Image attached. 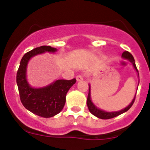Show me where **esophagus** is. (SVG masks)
I'll list each match as a JSON object with an SVG mask.
<instances>
[{
	"label": "esophagus",
	"mask_w": 150,
	"mask_h": 150,
	"mask_svg": "<svg viewBox=\"0 0 150 150\" xmlns=\"http://www.w3.org/2000/svg\"><path fill=\"white\" fill-rule=\"evenodd\" d=\"M76 79V81H81V80H83V76H82V75H77Z\"/></svg>",
	"instance_id": "34e87169"
}]
</instances>
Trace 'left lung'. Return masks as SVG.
I'll return each mask as SVG.
<instances>
[{
  "label": "left lung",
  "instance_id": "left-lung-1",
  "mask_svg": "<svg viewBox=\"0 0 150 150\" xmlns=\"http://www.w3.org/2000/svg\"><path fill=\"white\" fill-rule=\"evenodd\" d=\"M122 58L124 59H126V60H128V62H130L132 64L134 68V70L136 71V72H137V76H139V73L138 71H137V67H136V64H135L134 59V57L132 56V54L130 53V52H128L125 51L124 52L122 53ZM135 97H136V94H135L133 100H132V101L130 103L129 105H128L126 107L123 108L121 110L113 111V112H107V111H105L104 110H101L100 109V108H98V107H97V106H95V104L92 102L91 98V85L88 84V98H87V106H88V110L90 111V112H91V114H93L95 116L99 118V119H101V120H108V119H112V118H114L116 117V116H119V115H121L122 114V113H124V112H127V111L132 107V106L133 105L134 102Z\"/></svg>",
  "mask_w": 150,
  "mask_h": 150
}]
</instances>
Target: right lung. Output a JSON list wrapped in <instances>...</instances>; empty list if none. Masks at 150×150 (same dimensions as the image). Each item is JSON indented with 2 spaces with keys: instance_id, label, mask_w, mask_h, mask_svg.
I'll list each match as a JSON object with an SVG mask.
<instances>
[{
  "instance_id": "obj_1",
  "label": "right lung",
  "mask_w": 150,
  "mask_h": 150,
  "mask_svg": "<svg viewBox=\"0 0 150 150\" xmlns=\"http://www.w3.org/2000/svg\"><path fill=\"white\" fill-rule=\"evenodd\" d=\"M56 48L41 46L24 55L16 74V83L22 104L28 110L44 118H50L61 112L65 104L66 95L76 79H57L46 86L35 88L27 79L28 64L31 58L45 52L54 53Z\"/></svg>"
}]
</instances>
